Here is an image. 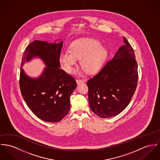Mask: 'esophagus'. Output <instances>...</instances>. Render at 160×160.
I'll return each mask as SVG.
<instances>
[{"label":"esophagus","mask_w":160,"mask_h":160,"mask_svg":"<svg viewBox=\"0 0 160 160\" xmlns=\"http://www.w3.org/2000/svg\"><path fill=\"white\" fill-rule=\"evenodd\" d=\"M76 82H77V83L78 85L80 84V83H84L85 82V80H80V79H77L76 80Z\"/></svg>","instance_id":"34e87169"}]
</instances>
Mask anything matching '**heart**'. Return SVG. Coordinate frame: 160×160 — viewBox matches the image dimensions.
<instances>
[{
    "label": "heart",
    "instance_id": "b5f03b06",
    "mask_svg": "<svg viewBox=\"0 0 160 160\" xmlns=\"http://www.w3.org/2000/svg\"><path fill=\"white\" fill-rule=\"evenodd\" d=\"M98 40L91 38H83L74 41L70 50H62L59 60L64 70L68 73L74 71L77 58H80L81 66L88 73H94L102 67L107 55V49L100 46Z\"/></svg>",
    "mask_w": 160,
    "mask_h": 160
}]
</instances>
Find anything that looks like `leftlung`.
I'll use <instances>...</instances> for the list:
<instances>
[{
	"label": "left lung",
	"instance_id": "obj_1",
	"mask_svg": "<svg viewBox=\"0 0 160 160\" xmlns=\"http://www.w3.org/2000/svg\"><path fill=\"white\" fill-rule=\"evenodd\" d=\"M123 45L98 74L86 83L91 110L102 118L115 116L128 106L138 83L133 49L123 37Z\"/></svg>",
	"mask_w": 160,
	"mask_h": 160
}]
</instances>
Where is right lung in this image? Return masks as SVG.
Returning a JSON list of instances; mask_svg holds the SVG:
<instances>
[{"label": "right lung", "mask_w": 160, "mask_h": 160, "mask_svg": "<svg viewBox=\"0 0 160 160\" xmlns=\"http://www.w3.org/2000/svg\"><path fill=\"white\" fill-rule=\"evenodd\" d=\"M62 42L34 41L26 48L21 62L19 85L22 98L38 118L49 122H59L67 115L70 96L77 86L74 78L60 68ZM35 57L47 67L41 76L32 78L25 74L22 66Z\"/></svg>", "instance_id": "right-lung-1"}]
</instances>
